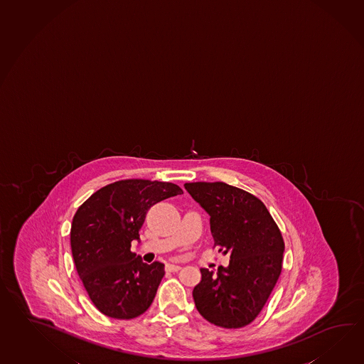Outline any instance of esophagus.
Wrapping results in <instances>:
<instances>
[{
	"label": "esophagus",
	"instance_id": "esophagus-1",
	"mask_svg": "<svg viewBox=\"0 0 364 364\" xmlns=\"http://www.w3.org/2000/svg\"><path fill=\"white\" fill-rule=\"evenodd\" d=\"M178 269H181V266H178V264H167L166 266V271H168V272H178Z\"/></svg>",
	"mask_w": 364,
	"mask_h": 364
}]
</instances>
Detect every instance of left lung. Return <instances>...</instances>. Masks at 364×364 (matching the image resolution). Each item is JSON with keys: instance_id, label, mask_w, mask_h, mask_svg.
Returning a JSON list of instances; mask_svg holds the SVG:
<instances>
[{"instance_id": "1", "label": "left lung", "mask_w": 364, "mask_h": 364, "mask_svg": "<svg viewBox=\"0 0 364 364\" xmlns=\"http://www.w3.org/2000/svg\"><path fill=\"white\" fill-rule=\"evenodd\" d=\"M186 192L210 215L214 247L230 255L218 272L200 268L194 304L214 326L236 329L250 324L282 274L284 240L264 203L222 181L186 183Z\"/></svg>"}]
</instances>
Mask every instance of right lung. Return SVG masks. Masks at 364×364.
<instances>
[{
	"instance_id": "obj_1",
	"label": "right lung",
	"mask_w": 364,
	"mask_h": 364,
	"mask_svg": "<svg viewBox=\"0 0 364 364\" xmlns=\"http://www.w3.org/2000/svg\"><path fill=\"white\" fill-rule=\"evenodd\" d=\"M181 193L172 183L128 178L101 188L77 208L70 232L73 258L98 311L128 320L150 307L164 264L144 263L131 245L140 241L149 208Z\"/></svg>"
}]
</instances>
